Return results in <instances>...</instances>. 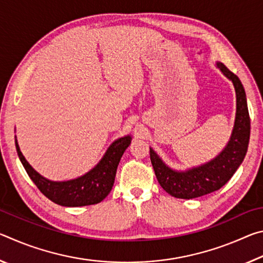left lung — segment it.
Masks as SVG:
<instances>
[{
  "instance_id": "8db88e82",
  "label": "left lung",
  "mask_w": 263,
  "mask_h": 263,
  "mask_svg": "<svg viewBox=\"0 0 263 263\" xmlns=\"http://www.w3.org/2000/svg\"><path fill=\"white\" fill-rule=\"evenodd\" d=\"M216 67L219 68L220 72L233 83L237 99L233 130L221 152L205 163L185 171H177L164 163L158 153L149 147L151 161L160 185L176 198L191 199L220 189L237 172L247 153L251 135V119L247 108L246 92L239 78L224 64L217 61Z\"/></svg>"
}]
</instances>
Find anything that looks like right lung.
Here are the masks:
<instances>
[{
  "label": "right lung",
  "mask_w": 263,
  "mask_h": 263,
  "mask_svg": "<svg viewBox=\"0 0 263 263\" xmlns=\"http://www.w3.org/2000/svg\"><path fill=\"white\" fill-rule=\"evenodd\" d=\"M131 140V135L116 139L94 168L77 179L67 181H52L39 174L21 152L17 138L15 144L21 162L37 188L55 204L74 208L97 204L109 195L115 183L118 163L125 149L130 146Z\"/></svg>",
  "instance_id": "obj_1"
}]
</instances>
